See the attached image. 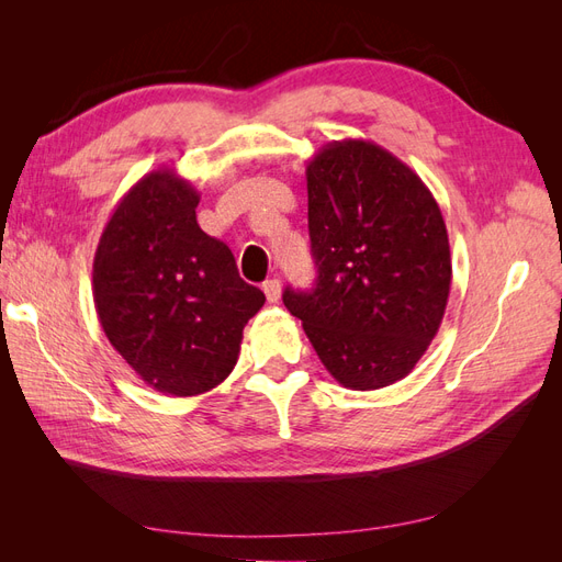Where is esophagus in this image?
Returning <instances> with one entry per match:
<instances>
[{"instance_id": "1", "label": "esophagus", "mask_w": 562, "mask_h": 562, "mask_svg": "<svg viewBox=\"0 0 562 562\" xmlns=\"http://www.w3.org/2000/svg\"><path fill=\"white\" fill-rule=\"evenodd\" d=\"M262 291H265V297L267 302H279L281 300V281L279 279H269L262 283Z\"/></svg>"}]
</instances>
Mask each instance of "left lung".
I'll list each match as a JSON object with an SVG mask.
<instances>
[{"label": "left lung", "instance_id": "obj_1", "mask_svg": "<svg viewBox=\"0 0 562 562\" xmlns=\"http://www.w3.org/2000/svg\"><path fill=\"white\" fill-rule=\"evenodd\" d=\"M312 291L285 288L330 375L370 391L403 380L436 337L452 281L448 229L422 178L370 140L323 145L307 164Z\"/></svg>", "mask_w": 562, "mask_h": 562}]
</instances>
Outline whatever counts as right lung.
<instances>
[{
    "mask_svg": "<svg viewBox=\"0 0 562 562\" xmlns=\"http://www.w3.org/2000/svg\"><path fill=\"white\" fill-rule=\"evenodd\" d=\"M199 192L171 168L116 203L93 258V302L110 345L145 384L196 396L227 380L265 293L196 223Z\"/></svg>",
    "mask_w": 562,
    "mask_h": 562,
    "instance_id": "obj_1",
    "label": "right lung"
}]
</instances>
